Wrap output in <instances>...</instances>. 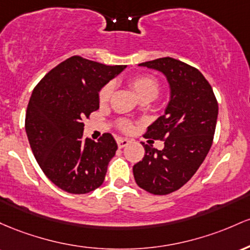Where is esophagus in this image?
Segmentation results:
<instances>
[{
	"label": "esophagus",
	"instance_id": "obj_1",
	"mask_svg": "<svg viewBox=\"0 0 250 250\" xmlns=\"http://www.w3.org/2000/svg\"><path fill=\"white\" fill-rule=\"evenodd\" d=\"M128 143H130V140L126 139V138H118L117 139V144H118V147H119V148L125 147L126 145H128Z\"/></svg>",
	"mask_w": 250,
	"mask_h": 250
}]
</instances>
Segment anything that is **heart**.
<instances>
[{"mask_svg": "<svg viewBox=\"0 0 250 250\" xmlns=\"http://www.w3.org/2000/svg\"><path fill=\"white\" fill-rule=\"evenodd\" d=\"M128 85L133 89L137 97L139 99H155L159 93V81L155 77L150 74H138L128 79ZM112 92H113V86L111 83H107L102 88L99 93V102L100 104H106L110 100ZM124 130L130 128V124L125 123L123 124Z\"/></svg>", "mask_w": 250, "mask_h": 250, "instance_id": "heart-1", "label": "heart"}]
</instances>
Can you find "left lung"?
<instances>
[{"instance_id":"obj_1","label":"left lung","mask_w":250,"mask_h":250,"mask_svg":"<svg viewBox=\"0 0 250 250\" xmlns=\"http://www.w3.org/2000/svg\"><path fill=\"white\" fill-rule=\"evenodd\" d=\"M139 66L165 75L170 100L144 136L164 140V148L143 143L145 155L134 164L133 176L147 192L167 195L183 187L206 159L214 139L218 104L208 80L190 64L167 57Z\"/></svg>"}]
</instances>
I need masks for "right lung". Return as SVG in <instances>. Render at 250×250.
<instances>
[{
  "instance_id": "right-lung-1",
  "label": "right lung",
  "mask_w": 250,
  "mask_h": 250,
  "mask_svg": "<svg viewBox=\"0 0 250 250\" xmlns=\"http://www.w3.org/2000/svg\"><path fill=\"white\" fill-rule=\"evenodd\" d=\"M72 57L35 86L26 112V132L36 162L55 186L69 193L99 188L116 155L111 133L83 138V119L99 108V91L125 69Z\"/></svg>"
}]
</instances>
